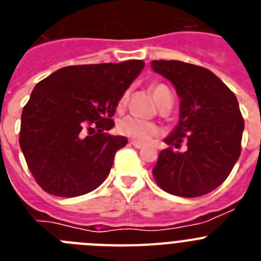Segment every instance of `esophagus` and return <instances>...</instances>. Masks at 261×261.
<instances>
[{"label": "esophagus", "instance_id": "obj_1", "mask_svg": "<svg viewBox=\"0 0 261 261\" xmlns=\"http://www.w3.org/2000/svg\"><path fill=\"white\" fill-rule=\"evenodd\" d=\"M130 144L135 147H137V149H142V147H144V144H141V142L138 141H130Z\"/></svg>", "mask_w": 261, "mask_h": 261}]
</instances>
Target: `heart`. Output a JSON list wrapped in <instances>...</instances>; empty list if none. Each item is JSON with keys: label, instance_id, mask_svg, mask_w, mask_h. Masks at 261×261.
<instances>
[{"label": "heart", "instance_id": "heart-1", "mask_svg": "<svg viewBox=\"0 0 261 261\" xmlns=\"http://www.w3.org/2000/svg\"><path fill=\"white\" fill-rule=\"evenodd\" d=\"M150 93L156 105H159L163 96L170 93V91L163 84H154L150 86ZM126 98H128V93L125 91L117 100V108L119 110H121L125 106ZM117 132L120 135L125 136V137L132 138L135 141L146 142L158 133V126L153 123H149V121L136 119L133 116H126L120 120L119 124H117Z\"/></svg>", "mask_w": 261, "mask_h": 261}]
</instances>
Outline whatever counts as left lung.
<instances>
[{
	"instance_id": "obj_1",
	"label": "left lung",
	"mask_w": 261,
	"mask_h": 261,
	"mask_svg": "<svg viewBox=\"0 0 261 261\" xmlns=\"http://www.w3.org/2000/svg\"><path fill=\"white\" fill-rule=\"evenodd\" d=\"M151 66L171 81L180 98V120L165 138L170 147L159 153L154 179L171 195H206L226 180L241 155L244 120L237 96L202 66L176 60H154ZM183 142L187 150L175 152Z\"/></svg>"
}]
</instances>
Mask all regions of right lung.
<instances>
[{"mask_svg": "<svg viewBox=\"0 0 261 261\" xmlns=\"http://www.w3.org/2000/svg\"><path fill=\"white\" fill-rule=\"evenodd\" d=\"M142 60L65 66L32 90L23 107L19 145L36 183L75 197L98 188L128 142L108 135L117 100L144 69Z\"/></svg>", "mask_w": 261, "mask_h": 261, "instance_id": "obj_1", "label": "right lung"}]
</instances>
